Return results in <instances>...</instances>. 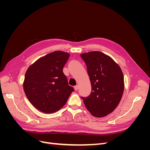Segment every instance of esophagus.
<instances>
[{
    "mask_svg": "<svg viewBox=\"0 0 150 150\" xmlns=\"http://www.w3.org/2000/svg\"><path fill=\"white\" fill-rule=\"evenodd\" d=\"M74 89H75L76 91L78 90V89H79V86H78V85H76V86H75L74 87Z\"/></svg>",
    "mask_w": 150,
    "mask_h": 150,
    "instance_id": "34e87169",
    "label": "esophagus"
}]
</instances>
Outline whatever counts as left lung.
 <instances>
[{"mask_svg": "<svg viewBox=\"0 0 150 150\" xmlns=\"http://www.w3.org/2000/svg\"><path fill=\"white\" fill-rule=\"evenodd\" d=\"M87 66L91 93L81 97L87 110L95 117H104L114 111L124 91V78L120 67L99 51L81 54Z\"/></svg>", "mask_w": 150, "mask_h": 150, "instance_id": "8db88e82", "label": "left lung"}]
</instances>
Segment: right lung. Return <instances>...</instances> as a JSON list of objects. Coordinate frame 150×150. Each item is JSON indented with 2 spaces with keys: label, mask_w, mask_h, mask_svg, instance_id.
<instances>
[{
  "label": "right lung",
  "mask_w": 150,
  "mask_h": 150,
  "mask_svg": "<svg viewBox=\"0 0 150 150\" xmlns=\"http://www.w3.org/2000/svg\"><path fill=\"white\" fill-rule=\"evenodd\" d=\"M69 57L67 52L54 51L40 58L27 70L23 84L25 94L41 112L59 110L74 91L62 71Z\"/></svg>",
  "instance_id": "1"
}]
</instances>
